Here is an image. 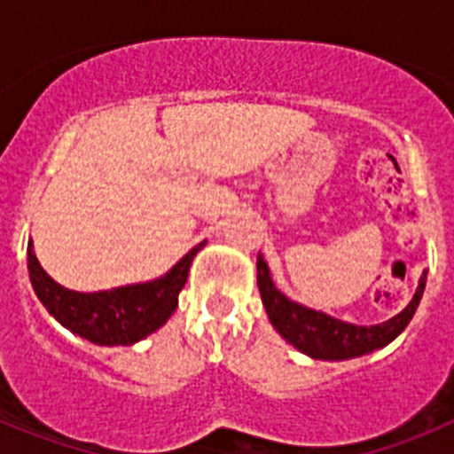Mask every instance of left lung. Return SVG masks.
Listing matches in <instances>:
<instances>
[{
	"mask_svg": "<svg viewBox=\"0 0 454 454\" xmlns=\"http://www.w3.org/2000/svg\"><path fill=\"white\" fill-rule=\"evenodd\" d=\"M425 279H427V272L420 275L411 302L393 318L377 325H352L286 298L272 282L270 268L262 252L256 256V284H259L262 302L272 327L302 355L311 359H323V362H346L355 356L371 355L388 346L393 339H398L419 309Z\"/></svg>",
	"mask_w": 454,
	"mask_h": 454,
	"instance_id": "obj_1",
	"label": "left lung"
}]
</instances>
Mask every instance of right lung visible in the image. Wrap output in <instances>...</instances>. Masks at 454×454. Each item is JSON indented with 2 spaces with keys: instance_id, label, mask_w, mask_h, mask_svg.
<instances>
[{
  "instance_id": "1",
  "label": "right lung",
  "mask_w": 454,
  "mask_h": 454,
  "mask_svg": "<svg viewBox=\"0 0 454 454\" xmlns=\"http://www.w3.org/2000/svg\"><path fill=\"white\" fill-rule=\"evenodd\" d=\"M207 240L184 254L175 266L150 282L127 284L111 291L82 293L54 282L40 266L34 240L27 246V268L35 295L43 307L72 334L95 346H134L168 323L177 309L179 291L188 279V270Z\"/></svg>"
}]
</instances>
